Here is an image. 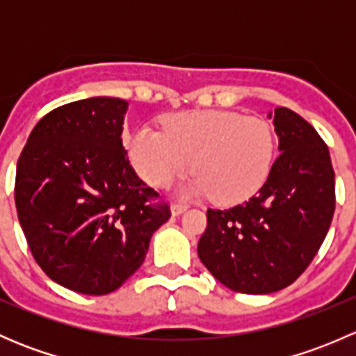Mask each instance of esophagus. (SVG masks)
<instances>
[{"mask_svg": "<svg viewBox=\"0 0 356 356\" xmlns=\"http://www.w3.org/2000/svg\"><path fill=\"white\" fill-rule=\"evenodd\" d=\"M186 208H188V207H186V204L174 203V204H172V207H170V211H172V215H174V217H179V215H181V213H184Z\"/></svg>", "mask_w": 356, "mask_h": 356, "instance_id": "1", "label": "esophagus"}]
</instances>
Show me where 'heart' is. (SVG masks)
<instances>
[{"label": "heart", "mask_w": 356, "mask_h": 356, "mask_svg": "<svg viewBox=\"0 0 356 356\" xmlns=\"http://www.w3.org/2000/svg\"><path fill=\"white\" fill-rule=\"evenodd\" d=\"M125 148L138 174L152 186H167L193 160L198 174L179 188V195L238 204L257 195L270 175L275 138L258 117L196 110L168 115L163 131L141 125L127 136Z\"/></svg>", "instance_id": "1"}]
</instances>
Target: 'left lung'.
I'll list each match as a JSON object with an SVG mask.
<instances>
[{"label": "left lung", "instance_id": "8db88e82", "mask_svg": "<svg viewBox=\"0 0 356 356\" xmlns=\"http://www.w3.org/2000/svg\"><path fill=\"white\" fill-rule=\"evenodd\" d=\"M279 155L257 196L229 210L208 208L198 257L236 293L288 288L310 265L334 215V170L321 136L293 110L268 111Z\"/></svg>", "mask_w": 356, "mask_h": 356}]
</instances>
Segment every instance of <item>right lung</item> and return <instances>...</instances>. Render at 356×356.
<instances>
[{"instance_id":"add662e5","label":"right lung","mask_w":356,"mask_h":356,"mask_svg":"<svg viewBox=\"0 0 356 356\" xmlns=\"http://www.w3.org/2000/svg\"><path fill=\"white\" fill-rule=\"evenodd\" d=\"M129 103L95 96L58 106L32 129L17 163L15 204L32 257L75 293L108 294L145 261L167 204L122 146Z\"/></svg>"}]
</instances>
